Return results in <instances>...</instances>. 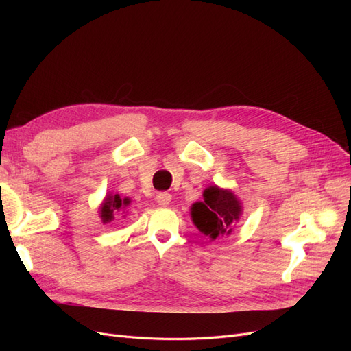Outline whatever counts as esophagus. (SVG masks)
I'll use <instances>...</instances> for the list:
<instances>
[{
    "label": "esophagus",
    "instance_id": "obj_1",
    "mask_svg": "<svg viewBox=\"0 0 351 351\" xmlns=\"http://www.w3.org/2000/svg\"><path fill=\"white\" fill-rule=\"evenodd\" d=\"M156 202H158V205H161V206H168V205H169V202H171V195L167 193V192L158 193V195H156Z\"/></svg>",
    "mask_w": 351,
    "mask_h": 351
}]
</instances>
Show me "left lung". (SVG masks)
<instances>
[{"label":"left lung","instance_id":"1","mask_svg":"<svg viewBox=\"0 0 351 351\" xmlns=\"http://www.w3.org/2000/svg\"><path fill=\"white\" fill-rule=\"evenodd\" d=\"M241 204L231 190L209 186L204 192V202H196L190 209L193 224L202 234L215 240L230 234L232 224L240 219Z\"/></svg>","mask_w":351,"mask_h":351}]
</instances>
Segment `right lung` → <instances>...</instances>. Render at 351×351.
I'll list each match as a JSON object with an SVG mask.
<instances>
[{
    "label": "right lung",
    "mask_w": 351,
    "mask_h": 351,
    "mask_svg": "<svg viewBox=\"0 0 351 351\" xmlns=\"http://www.w3.org/2000/svg\"><path fill=\"white\" fill-rule=\"evenodd\" d=\"M129 205H130V199L129 197L121 199L120 195L108 193L107 196H105L104 204L99 208L101 209L99 214H101V219H102L104 224H107V222H111L114 219V215L117 214V212L125 209Z\"/></svg>",
    "instance_id": "right-lung-1"
}]
</instances>
